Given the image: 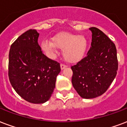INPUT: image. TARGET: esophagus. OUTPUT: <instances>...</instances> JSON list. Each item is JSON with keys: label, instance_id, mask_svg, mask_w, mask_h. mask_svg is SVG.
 I'll list each match as a JSON object with an SVG mask.
<instances>
[{"label": "esophagus", "instance_id": "esophagus-1", "mask_svg": "<svg viewBox=\"0 0 127 127\" xmlns=\"http://www.w3.org/2000/svg\"><path fill=\"white\" fill-rule=\"evenodd\" d=\"M66 67V65L64 64H61V70H63L64 68H65Z\"/></svg>", "mask_w": 127, "mask_h": 127}]
</instances>
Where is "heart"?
Wrapping results in <instances>:
<instances>
[{
  "mask_svg": "<svg viewBox=\"0 0 127 127\" xmlns=\"http://www.w3.org/2000/svg\"><path fill=\"white\" fill-rule=\"evenodd\" d=\"M43 51L49 57L55 55L56 47L63 49V56L68 63H76L84 57L87 48V40L84 36L61 32L51 38V42L44 40L40 43Z\"/></svg>",
  "mask_w": 127,
  "mask_h": 127,
  "instance_id": "1",
  "label": "heart"
}]
</instances>
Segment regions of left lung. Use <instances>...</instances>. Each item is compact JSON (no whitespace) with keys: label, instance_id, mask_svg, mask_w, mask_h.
<instances>
[{"label":"left lung","instance_id":"obj_1","mask_svg":"<svg viewBox=\"0 0 127 127\" xmlns=\"http://www.w3.org/2000/svg\"><path fill=\"white\" fill-rule=\"evenodd\" d=\"M91 46L87 56L71 66L72 84L83 98L102 95L117 75L118 60L115 44L105 34L91 27Z\"/></svg>","mask_w":127,"mask_h":127}]
</instances>
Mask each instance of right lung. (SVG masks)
<instances>
[{
    "label": "right lung",
    "instance_id": "add662e5",
    "mask_svg": "<svg viewBox=\"0 0 127 127\" xmlns=\"http://www.w3.org/2000/svg\"><path fill=\"white\" fill-rule=\"evenodd\" d=\"M38 36L34 29L24 32L12 44L8 56L10 84L23 99L34 104L51 98L61 71L60 64L42 53Z\"/></svg>",
    "mask_w": 127,
    "mask_h": 127
}]
</instances>
